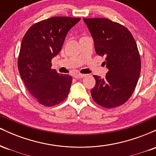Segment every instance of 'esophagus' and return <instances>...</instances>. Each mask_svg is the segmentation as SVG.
Segmentation results:
<instances>
[{
	"mask_svg": "<svg viewBox=\"0 0 156 156\" xmlns=\"http://www.w3.org/2000/svg\"><path fill=\"white\" fill-rule=\"evenodd\" d=\"M85 76H86V75H84V74L76 73V74H75L73 76H74V78H83V77H85Z\"/></svg>",
	"mask_w": 156,
	"mask_h": 156,
	"instance_id": "1",
	"label": "esophagus"
}]
</instances>
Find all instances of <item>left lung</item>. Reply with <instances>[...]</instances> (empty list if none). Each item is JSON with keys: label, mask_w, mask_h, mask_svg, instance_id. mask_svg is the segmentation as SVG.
<instances>
[{"label": "left lung", "mask_w": 156, "mask_h": 156, "mask_svg": "<svg viewBox=\"0 0 156 156\" xmlns=\"http://www.w3.org/2000/svg\"><path fill=\"white\" fill-rule=\"evenodd\" d=\"M94 42L96 53L105 57V79L94 76V101L106 108L124 104L133 94L141 72L136 42L129 30L107 18H83Z\"/></svg>", "instance_id": "left-lung-1"}]
</instances>
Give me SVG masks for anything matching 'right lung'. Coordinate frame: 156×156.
Instances as JSON below:
<instances>
[{
    "mask_svg": "<svg viewBox=\"0 0 156 156\" xmlns=\"http://www.w3.org/2000/svg\"><path fill=\"white\" fill-rule=\"evenodd\" d=\"M80 18L53 17L35 23L23 37L17 60L21 78L28 92L44 106L67 98L72 77L58 74L51 60L62 50L67 32Z\"/></svg>",
    "mask_w": 156,
    "mask_h": 156,
    "instance_id": "1",
    "label": "right lung"
}]
</instances>
